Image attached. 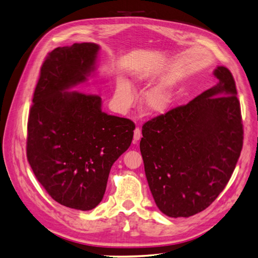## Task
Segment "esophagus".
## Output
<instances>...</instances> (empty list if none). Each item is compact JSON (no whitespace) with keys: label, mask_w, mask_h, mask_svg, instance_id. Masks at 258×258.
Wrapping results in <instances>:
<instances>
[{"label":"esophagus","mask_w":258,"mask_h":258,"mask_svg":"<svg viewBox=\"0 0 258 258\" xmlns=\"http://www.w3.org/2000/svg\"><path fill=\"white\" fill-rule=\"evenodd\" d=\"M142 137V132L140 130V127H136L134 131V142L136 143L137 141H140Z\"/></svg>","instance_id":"34e87169"}]
</instances>
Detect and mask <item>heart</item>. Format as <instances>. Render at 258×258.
I'll use <instances>...</instances> for the list:
<instances>
[{
	"mask_svg": "<svg viewBox=\"0 0 258 258\" xmlns=\"http://www.w3.org/2000/svg\"><path fill=\"white\" fill-rule=\"evenodd\" d=\"M148 80L149 77L144 74L134 77V81L137 86L146 85ZM175 79L168 78L156 87L148 90L143 99V105L145 111L149 114H163L168 111L172 104L173 95H175ZM134 98V91L131 88L130 83L125 80H118L116 83V99L119 105L124 109H128L133 104Z\"/></svg>",
	"mask_w": 258,
	"mask_h": 258,
	"instance_id": "1",
	"label": "heart"
}]
</instances>
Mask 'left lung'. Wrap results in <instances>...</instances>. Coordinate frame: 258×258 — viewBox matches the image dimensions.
<instances>
[{
    "instance_id": "obj_1",
    "label": "left lung",
    "mask_w": 258,
    "mask_h": 258,
    "mask_svg": "<svg viewBox=\"0 0 258 258\" xmlns=\"http://www.w3.org/2000/svg\"><path fill=\"white\" fill-rule=\"evenodd\" d=\"M217 86L143 125L140 143L149 189L170 218L205 210L229 182L243 147L234 78L220 66Z\"/></svg>"
}]
</instances>
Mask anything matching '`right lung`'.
<instances>
[{
  "label": "right lung",
  "instance_id": "right-lung-1",
  "mask_svg": "<svg viewBox=\"0 0 258 258\" xmlns=\"http://www.w3.org/2000/svg\"><path fill=\"white\" fill-rule=\"evenodd\" d=\"M100 47H58L41 64L27 123V160L47 194L88 211L106 189L112 165L130 147L135 124L102 112L98 94L67 91L87 81Z\"/></svg>",
  "mask_w": 258,
  "mask_h": 258
}]
</instances>
